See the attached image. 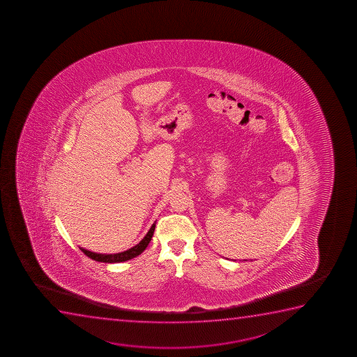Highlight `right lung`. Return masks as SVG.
Wrapping results in <instances>:
<instances>
[{
    "label": "right lung",
    "instance_id": "right-lung-1",
    "mask_svg": "<svg viewBox=\"0 0 357 357\" xmlns=\"http://www.w3.org/2000/svg\"><path fill=\"white\" fill-rule=\"evenodd\" d=\"M154 231H155V222L153 223V226L151 227V229L148 231L147 235L136 246L129 248L126 251L121 252V253H116V255H100V253L87 251L84 248H80V250L84 252L86 256L89 257L91 259L96 260V261H101V263H121V261L132 259L135 257L141 255L147 248L148 243H151V236L154 234Z\"/></svg>",
    "mask_w": 357,
    "mask_h": 357
}]
</instances>
